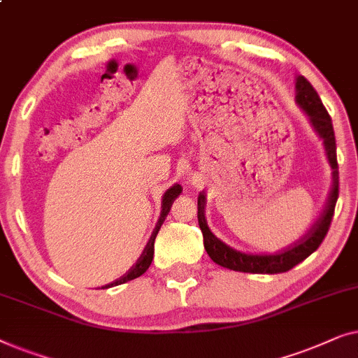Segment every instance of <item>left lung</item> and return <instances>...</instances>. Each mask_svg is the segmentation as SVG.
Segmentation results:
<instances>
[{"label":"left lung","mask_w":358,"mask_h":358,"mask_svg":"<svg viewBox=\"0 0 358 358\" xmlns=\"http://www.w3.org/2000/svg\"><path fill=\"white\" fill-rule=\"evenodd\" d=\"M296 102L301 108L308 113L310 122L313 124L318 134L323 138L326 145V154H328L329 164L332 167V189L326 204L324 213L316 220V224L308 230V234L301 236V240L296 241L284 251H279L275 255H246L240 253L234 248H230L222 243L217 236L213 235L204 219V206L206 196L199 193L198 196V224L203 231L204 248L210 256V259L215 264L224 266L231 271H240V273H253V274H279L287 273L294 266L308 258L313 251L318 250V246L323 243L326 234L331 227L332 215H334L336 203L339 198V165H337L336 154V136L332 128V120L328 110L321 102L318 92H316L310 80L299 76L296 78Z\"/></svg>","instance_id":"left-lung-1"}]
</instances>
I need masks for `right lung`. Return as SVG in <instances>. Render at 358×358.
<instances>
[{"instance_id":"obj_1","label":"right lung","mask_w":358,"mask_h":358,"mask_svg":"<svg viewBox=\"0 0 358 358\" xmlns=\"http://www.w3.org/2000/svg\"><path fill=\"white\" fill-rule=\"evenodd\" d=\"M181 193V186L180 185H175L172 186V188L167 189V193L164 194V199H162V214H160V219L157 222V227H155L152 236H150L149 243L148 246H145L143 255H141V258L138 259V263H136L133 268H131L127 274L123 275V278L117 279L115 282H112V284L105 285L103 289H108V287H113V285H120V284H124V282L128 280H133L136 278H139V275H143L145 271L149 269L150 263H152V258H154V241H155V236H157L159 230H160V225L164 224L165 217H167V214L170 213V208H172V203L175 201V198Z\"/></svg>"}]
</instances>
